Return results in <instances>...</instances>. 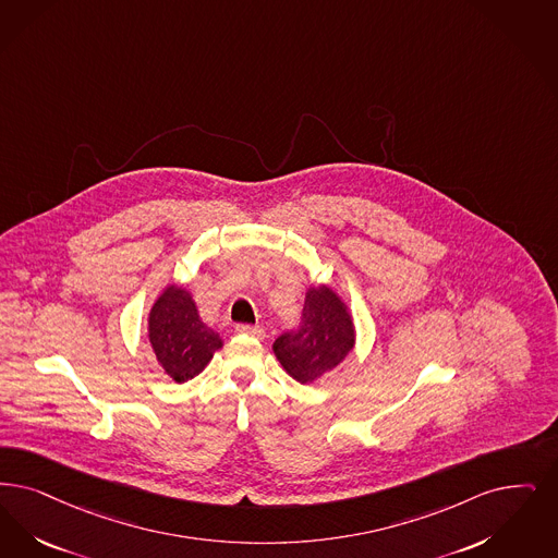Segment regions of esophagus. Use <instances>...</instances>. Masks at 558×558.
I'll list each match as a JSON object with an SVG mask.
<instances>
[{
    "label": "esophagus",
    "instance_id": "obj_1",
    "mask_svg": "<svg viewBox=\"0 0 558 558\" xmlns=\"http://www.w3.org/2000/svg\"><path fill=\"white\" fill-rule=\"evenodd\" d=\"M236 332L239 335L253 336V338H257V340H262L266 332L259 328V326H246V324H241V326H236Z\"/></svg>",
    "mask_w": 558,
    "mask_h": 558
}]
</instances>
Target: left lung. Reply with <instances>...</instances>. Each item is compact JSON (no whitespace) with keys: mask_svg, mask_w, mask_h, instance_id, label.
<instances>
[{"mask_svg":"<svg viewBox=\"0 0 558 558\" xmlns=\"http://www.w3.org/2000/svg\"><path fill=\"white\" fill-rule=\"evenodd\" d=\"M355 347V326L344 301L326 284L310 287L301 326L276 338L274 355L290 378L313 384L338 367Z\"/></svg>","mask_w":558,"mask_h":558,"instance_id":"1","label":"left lung"}]
</instances>
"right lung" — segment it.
<instances>
[{
	"instance_id": "obj_1",
	"label": "right lung",
	"mask_w": 558,
	"mask_h": 558,
	"mask_svg": "<svg viewBox=\"0 0 558 558\" xmlns=\"http://www.w3.org/2000/svg\"><path fill=\"white\" fill-rule=\"evenodd\" d=\"M147 326L157 363L177 384L199 376L222 349V338L201 319L191 292L177 284L161 290Z\"/></svg>"
}]
</instances>
